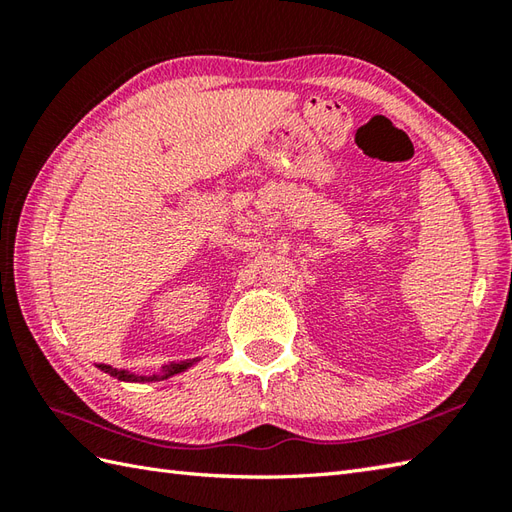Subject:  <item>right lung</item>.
I'll list each match as a JSON object with an SVG mask.
<instances>
[{
  "instance_id": "obj_1",
  "label": "right lung",
  "mask_w": 512,
  "mask_h": 512,
  "mask_svg": "<svg viewBox=\"0 0 512 512\" xmlns=\"http://www.w3.org/2000/svg\"><path fill=\"white\" fill-rule=\"evenodd\" d=\"M200 358H193V361H180V363H171L167 367H162V372L158 374H151V376H145V374H134V372H127V369H116L112 365H99L101 372L110 374L112 378H118V380H125V383H154V380H167L171 376H176L180 372H184V369L193 367L195 363H198Z\"/></svg>"
}]
</instances>
